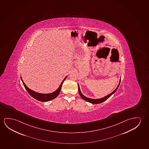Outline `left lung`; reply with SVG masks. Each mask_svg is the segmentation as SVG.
<instances>
[{"instance_id":"8db88e82","label":"left lung","mask_w":149,"mask_h":149,"mask_svg":"<svg viewBox=\"0 0 149 149\" xmlns=\"http://www.w3.org/2000/svg\"><path fill=\"white\" fill-rule=\"evenodd\" d=\"M120 82H121V79H120V82L119 83V85L118 86V87H117V88L115 90V91H113L112 92V93H111L110 94H108L107 95V96H105V97H104L103 98H102V99H89V98H88V97H86V96H84V95H83L82 93H81V92L80 91V88H79V85H78V92H79V95H80V97L83 99V100H84L85 101H86L87 102H89V103H92V104H99V103H103V102H104V101H105L106 100H107L109 97H110L111 95L113 94L115 92H116V91H117V89H118V87H119V85H120Z\"/></svg>"}]
</instances>
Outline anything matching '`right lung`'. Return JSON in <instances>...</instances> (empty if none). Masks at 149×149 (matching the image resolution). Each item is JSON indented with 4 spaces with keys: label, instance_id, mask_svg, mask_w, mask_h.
<instances>
[{
    "label": "right lung",
    "instance_id": "obj_1",
    "mask_svg": "<svg viewBox=\"0 0 149 149\" xmlns=\"http://www.w3.org/2000/svg\"><path fill=\"white\" fill-rule=\"evenodd\" d=\"M66 77L64 78V80H63L62 83L61 84V85H60L59 87L56 90L55 92H54L53 93H49V94H41V93H37L36 92L33 91L31 90L29 88H28L26 86L25 83L23 82L22 79L21 78V80L23 82V85L24 86V87L25 88L26 90H27V91L28 92V93L30 94L32 97H33L34 99H36L37 100L41 102H47V101H51L53 99H55L58 95L59 94L60 92L61 89L62 85L63 83L64 82V80L66 79Z\"/></svg>",
    "mask_w": 149,
    "mask_h": 149
}]
</instances>
